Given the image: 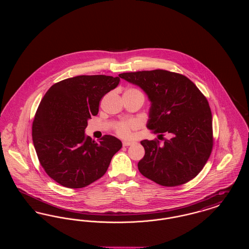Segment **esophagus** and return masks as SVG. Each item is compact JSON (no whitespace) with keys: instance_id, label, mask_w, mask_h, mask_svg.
Wrapping results in <instances>:
<instances>
[{"instance_id":"34e87169","label":"esophagus","mask_w":249,"mask_h":249,"mask_svg":"<svg viewBox=\"0 0 249 249\" xmlns=\"http://www.w3.org/2000/svg\"><path fill=\"white\" fill-rule=\"evenodd\" d=\"M123 146H129V145H131V144H133L134 142H130V141H123Z\"/></svg>"}]
</instances>
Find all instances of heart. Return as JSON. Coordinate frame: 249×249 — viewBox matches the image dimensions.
I'll return each mask as SVG.
<instances>
[{"instance_id":"heart-1","label":"heart","mask_w":249,"mask_h":249,"mask_svg":"<svg viewBox=\"0 0 249 249\" xmlns=\"http://www.w3.org/2000/svg\"><path fill=\"white\" fill-rule=\"evenodd\" d=\"M127 91H138L136 89H128ZM136 127V124L133 121H127L121 122L117 128V131L120 136L122 137H129L130 135V130Z\"/></svg>"}]
</instances>
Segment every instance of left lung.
<instances>
[{
  "instance_id": "left-lung-1",
  "label": "left lung",
  "mask_w": 249,
  "mask_h": 249,
  "mask_svg": "<svg viewBox=\"0 0 249 249\" xmlns=\"http://www.w3.org/2000/svg\"><path fill=\"white\" fill-rule=\"evenodd\" d=\"M119 77L139 87L150 102L146 127L172 137L142 140L138 169L159 185L176 187L195 178L213 147L212 114L206 98L185 75L165 70L123 72ZM162 135V134H160Z\"/></svg>"
}]
</instances>
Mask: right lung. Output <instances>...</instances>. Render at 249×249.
<instances>
[{"label":"right lung","instance_id":"add662e5","mask_svg":"<svg viewBox=\"0 0 249 249\" xmlns=\"http://www.w3.org/2000/svg\"><path fill=\"white\" fill-rule=\"evenodd\" d=\"M119 81L102 74L78 75L54 84L42 99L33 123V141L41 165L61 186L80 189L93 183L122 147L115 136L105 135L97 142L85 133L102 97Z\"/></svg>","mask_w":249,"mask_h":249}]
</instances>
